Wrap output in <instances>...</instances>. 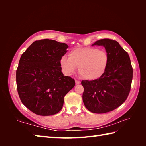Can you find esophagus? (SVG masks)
<instances>
[{"label": "esophagus", "instance_id": "obj_1", "mask_svg": "<svg viewBox=\"0 0 146 146\" xmlns=\"http://www.w3.org/2000/svg\"><path fill=\"white\" fill-rule=\"evenodd\" d=\"M75 84H76V85L80 84V81L77 80H75Z\"/></svg>", "mask_w": 146, "mask_h": 146}]
</instances>
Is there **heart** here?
Instances as JSON below:
<instances>
[{"instance_id":"1","label":"heart","mask_w":146,"mask_h":146,"mask_svg":"<svg viewBox=\"0 0 146 146\" xmlns=\"http://www.w3.org/2000/svg\"><path fill=\"white\" fill-rule=\"evenodd\" d=\"M110 58L106 51L96 48H80L71 50L69 57L62 56L60 66L63 73L71 75L77 70L86 79L95 80L104 75Z\"/></svg>"}]
</instances>
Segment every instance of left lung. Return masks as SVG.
<instances>
[{"label": "left lung", "instance_id": "1", "mask_svg": "<svg viewBox=\"0 0 146 146\" xmlns=\"http://www.w3.org/2000/svg\"><path fill=\"white\" fill-rule=\"evenodd\" d=\"M105 48L110 62L102 77L95 80H82V100L86 108L94 113H106L125 102L130 92L133 68L128 53L119 43L111 39H100L92 46Z\"/></svg>", "mask_w": 146, "mask_h": 146}]
</instances>
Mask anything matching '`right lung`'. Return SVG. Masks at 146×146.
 Listing matches in <instances>:
<instances>
[{
    "instance_id": "right-lung-1",
    "label": "right lung",
    "mask_w": 146,
    "mask_h": 146,
    "mask_svg": "<svg viewBox=\"0 0 146 146\" xmlns=\"http://www.w3.org/2000/svg\"><path fill=\"white\" fill-rule=\"evenodd\" d=\"M65 43L49 39L32 43L20 58L16 71L20 99L26 107L40 116L58 113L65 95L75 80L62 73L60 59L67 52Z\"/></svg>"
}]
</instances>
